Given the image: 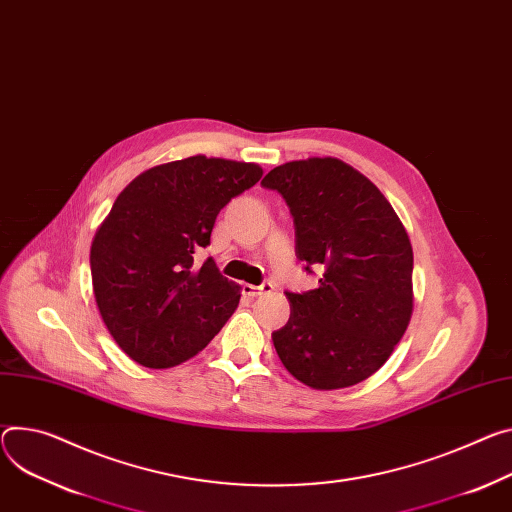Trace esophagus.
I'll use <instances>...</instances> for the list:
<instances>
[{"label":"esophagus","mask_w":512,"mask_h":512,"mask_svg":"<svg viewBox=\"0 0 512 512\" xmlns=\"http://www.w3.org/2000/svg\"><path fill=\"white\" fill-rule=\"evenodd\" d=\"M273 290V284L271 282H265L261 286H251V284H245L243 286V292L247 296H259V294H265V292H271Z\"/></svg>","instance_id":"esophagus-1"}]
</instances>
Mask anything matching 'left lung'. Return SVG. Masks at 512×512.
Returning <instances> with one entry per match:
<instances>
[{
	"instance_id": "left-lung-1",
	"label": "left lung",
	"mask_w": 512,
	"mask_h": 512,
	"mask_svg": "<svg viewBox=\"0 0 512 512\" xmlns=\"http://www.w3.org/2000/svg\"><path fill=\"white\" fill-rule=\"evenodd\" d=\"M296 228V257L318 288L294 294L286 327L271 333L290 374L314 390L355 386L388 361L412 314V247L384 194L333 157L271 169Z\"/></svg>"
}]
</instances>
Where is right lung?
Here are the masks:
<instances>
[{
    "label": "right lung",
    "instance_id": "1",
    "mask_svg": "<svg viewBox=\"0 0 512 512\" xmlns=\"http://www.w3.org/2000/svg\"><path fill=\"white\" fill-rule=\"evenodd\" d=\"M255 163L204 155L153 167L116 198L91 243V282L118 347L145 367H173L202 351L241 300L212 257L218 212L253 188Z\"/></svg>",
    "mask_w": 512,
    "mask_h": 512
}]
</instances>
